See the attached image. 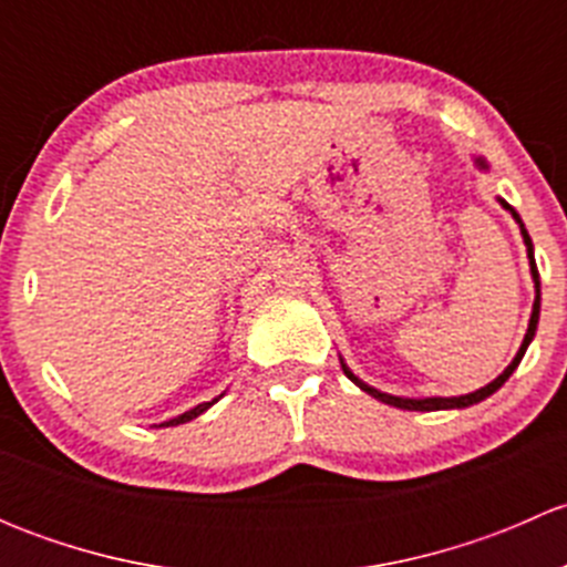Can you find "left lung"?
Listing matches in <instances>:
<instances>
[{"label":"left lung","instance_id":"1","mask_svg":"<svg viewBox=\"0 0 567 567\" xmlns=\"http://www.w3.org/2000/svg\"><path fill=\"white\" fill-rule=\"evenodd\" d=\"M472 162H474V167L480 169V173H488V169H491V167H488V162H485L483 156H472ZM499 205H502V208L507 210V214L513 216V219H516L518 230H522L524 247H527V260H529V274H532V282H535V301H532V316H529L527 334H524V340H522V348H518V351H516V357H513V362L507 364V368L502 370V373L496 375V379L491 381V384L480 386V390H474V392H468V394H458V398H400V394L381 392V390H375V386L364 384V381L359 379V375L353 373L351 368H348V364H346V359L340 357V368H342V373H346L348 379H351L353 384L359 386V390H362V392H368L370 398L381 400V403H386V405H394V409H403V411H447V409H468V405H474V403H480V400L491 398V394H494L496 390H499V386L505 384V381L511 379L513 373H516V368H518V364H522L524 353H527L529 342L535 340L537 320H540V274H537V266H535V247H532V238H529L527 227H524L522 216H518V214H516V208H513V205H507L505 199H502V197H499Z\"/></svg>","mask_w":567,"mask_h":567}]
</instances>
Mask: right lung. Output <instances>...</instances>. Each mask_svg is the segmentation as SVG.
Listing matches in <instances>:
<instances>
[{"label": "right lung", "instance_id": "add662e5", "mask_svg": "<svg viewBox=\"0 0 567 567\" xmlns=\"http://www.w3.org/2000/svg\"><path fill=\"white\" fill-rule=\"evenodd\" d=\"M219 398H221V394H219ZM219 398L208 400V403H199V405H194V409L183 411V414H177V416H173V420L162 422V425H153V427H173V425H183V422H192V420H197V416H199V414H205V411H208L210 405H214L216 400H219Z\"/></svg>", "mask_w": 567, "mask_h": 567}]
</instances>
